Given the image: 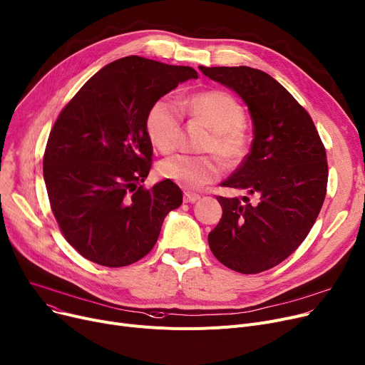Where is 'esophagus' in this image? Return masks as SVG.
Instances as JSON below:
<instances>
[{
  "label": "esophagus",
  "mask_w": 365,
  "mask_h": 365,
  "mask_svg": "<svg viewBox=\"0 0 365 365\" xmlns=\"http://www.w3.org/2000/svg\"><path fill=\"white\" fill-rule=\"evenodd\" d=\"M201 197L198 195V194H192V192H185V195H183V201L185 202H195V201H198Z\"/></svg>",
  "instance_id": "34e87169"
}]
</instances>
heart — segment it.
<instances>
[{
    "label": "heart",
    "instance_id": "b5f03b06",
    "mask_svg": "<svg viewBox=\"0 0 365 365\" xmlns=\"http://www.w3.org/2000/svg\"><path fill=\"white\" fill-rule=\"evenodd\" d=\"M189 118L210 128L202 145L204 152L216 153L229 167L238 165L248 152L245 113L242 106L223 90H205L182 102ZM146 131L150 142L161 152L175 150L182 139V113L168 99L153 102L146 115ZM216 155H175L160 165V175L186 189H198L216 182L222 175V163Z\"/></svg>",
    "mask_w": 365,
    "mask_h": 365
}]
</instances>
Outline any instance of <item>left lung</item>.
I'll return each mask as SVG.
<instances>
[{
    "mask_svg": "<svg viewBox=\"0 0 365 365\" xmlns=\"http://www.w3.org/2000/svg\"><path fill=\"white\" fill-rule=\"evenodd\" d=\"M237 91L250 110V152L222 186L256 197L217 195L223 215L208 234L215 257L240 274L279 264L308 237L327 192L329 165L317 127L293 96L271 75L248 66H200Z\"/></svg>",
    "mask_w": 365,
    "mask_h": 365,
    "instance_id": "left-lung-1",
    "label": "left lung"
}]
</instances>
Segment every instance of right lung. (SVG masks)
I'll return each instance as SVG.
<instances>
[{"mask_svg":"<svg viewBox=\"0 0 365 365\" xmlns=\"http://www.w3.org/2000/svg\"><path fill=\"white\" fill-rule=\"evenodd\" d=\"M190 78L198 73L189 66L123 57L94 73L57 117L43 160L50 207L65 240L90 262L140 260L180 207L176 183H140L152 167L148 110Z\"/></svg>","mask_w":365,"mask_h":365,"instance_id":"1","label":"right lung"}]
</instances>
